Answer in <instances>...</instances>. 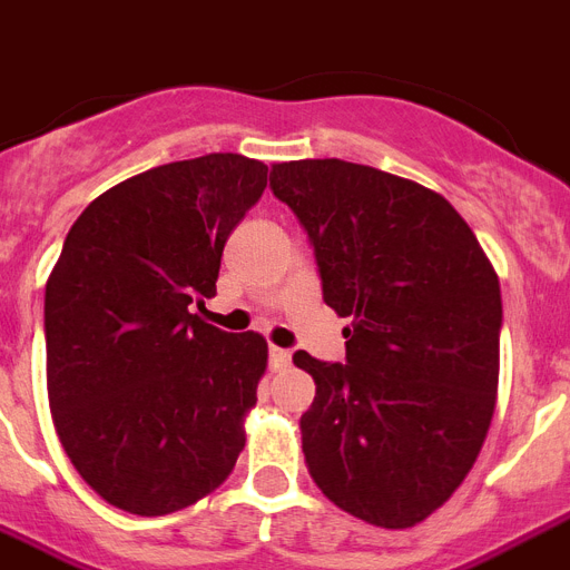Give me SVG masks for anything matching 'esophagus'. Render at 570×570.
Segmentation results:
<instances>
[{"instance_id":"1","label":"esophagus","mask_w":570,"mask_h":570,"mask_svg":"<svg viewBox=\"0 0 570 570\" xmlns=\"http://www.w3.org/2000/svg\"><path fill=\"white\" fill-rule=\"evenodd\" d=\"M289 360H293V354H289V351L272 345V348H269V365H272V368H286V365H289Z\"/></svg>"}]
</instances>
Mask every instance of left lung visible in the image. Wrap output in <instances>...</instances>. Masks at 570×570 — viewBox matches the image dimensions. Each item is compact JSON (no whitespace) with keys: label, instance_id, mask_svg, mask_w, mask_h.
I'll return each mask as SVG.
<instances>
[{"label":"left lung","instance_id":"1","mask_svg":"<svg viewBox=\"0 0 570 570\" xmlns=\"http://www.w3.org/2000/svg\"><path fill=\"white\" fill-rule=\"evenodd\" d=\"M307 230L345 363L295 351L316 397L301 415L309 478L340 510L404 530L478 460L498 395L501 284L474 230L433 189L348 160L272 166Z\"/></svg>","mask_w":570,"mask_h":570}]
</instances>
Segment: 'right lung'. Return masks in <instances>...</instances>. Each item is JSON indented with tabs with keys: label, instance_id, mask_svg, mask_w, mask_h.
<instances>
[{
	"label": "right lung",
	"instance_id": "obj_1",
	"mask_svg": "<svg viewBox=\"0 0 570 570\" xmlns=\"http://www.w3.org/2000/svg\"><path fill=\"white\" fill-rule=\"evenodd\" d=\"M269 166L205 155L134 175L76 219L46 281L55 430L92 492L169 515L225 483L245 448L269 348L193 313Z\"/></svg>",
	"mask_w": 570,
	"mask_h": 570
}]
</instances>
